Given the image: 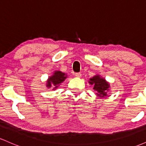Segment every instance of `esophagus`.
I'll return each mask as SVG.
<instances>
[{"label":"esophagus","instance_id":"1","mask_svg":"<svg viewBox=\"0 0 146 146\" xmlns=\"http://www.w3.org/2000/svg\"><path fill=\"white\" fill-rule=\"evenodd\" d=\"M75 77H77V78H80V77L82 76V74L81 73H75Z\"/></svg>","mask_w":146,"mask_h":146}]
</instances>
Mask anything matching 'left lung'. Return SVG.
I'll list each match as a JSON object with an SVG mask.
<instances>
[{"label":"left lung","instance_id":"obj_1","mask_svg":"<svg viewBox=\"0 0 146 146\" xmlns=\"http://www.w3.org/2000/svg\"><path fill=\"white\" fill-rule=\"evenodd\" d=\"M90 84L93 85V89L97 92L96 94L100 98H104L107 96V92L109 90L110 84L105 79L102 78L100 75H95L90 78L88 81Z\"/></svg>","mask_w":146,"mask_h":146}]
</instances>
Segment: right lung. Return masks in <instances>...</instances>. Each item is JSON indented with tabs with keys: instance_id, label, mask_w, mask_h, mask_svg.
<instances>
[{
	"instance_id": "obj_1",
	"label": "right lung",
	"mask_w": 146,
	"mask_h": 146,
	"mask_svg": "<svg viewBox=\"0 0 146 146\" xmlns=\"http://www.w3.org/2000/svg\"><path fill=\"white\" fill-rule=\"evenodd\" d=\"M66 78H67V75L64 73L60 71H55L53 75L48 78L46 86L47 88H53V90L56 89Z\"/></svg>"
}]
</instances>
